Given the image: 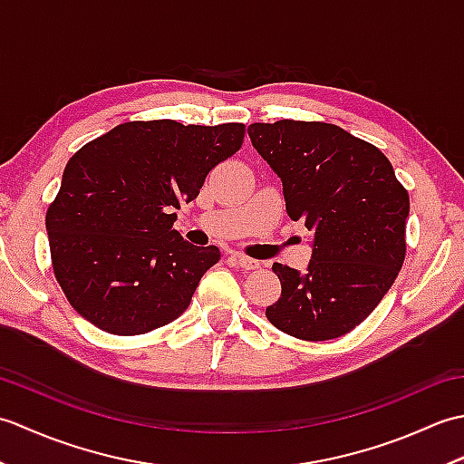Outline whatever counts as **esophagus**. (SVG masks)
<instances>
[{"label":"esophagus","instance_id":"34e87169","mask_svg":"<svg viewBox=\"0 0 464 464\" xmlns=\"http://www.w3.org/2000/svg\"><path fill=\"white\" fill-rule=\"evenodd\" d=\"M233 261L239 265L241 269L245 271H255L261 267V263L257 259H251V257H245V255H233Z\"/></svg>","mask_w":464,"mask_h":464}]
</instances>
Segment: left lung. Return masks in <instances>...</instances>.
Segmentation results:
<instances>
[{"mask_svg":"<svg viewBox=\"0 0 464 464\" xmlns=\"http://www.w3.org/2000/svg\"><path fill=\"white\" fill-rule=\"evenodd\" d=\"M257 153L283 183L285 207L311 235L303 273L273 263L281 297L265 309L279 331L329 341L369 317L405 261L409 193L377 147L321 121L253 123Z\"/></svg>","mask_w":464,"mask_h":464,"instance_id":"left-lung-1","label":"left lung"}]
</instances>
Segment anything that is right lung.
<instances>
[{"label": "right lung", "mask_w": 464, "mask_h": 464, "mask_svg": "<svg viewBox=\"0 0 464 464\" xmlns=\"http://www.w3.org/2000/svg\"><path fill=\"white\" fill-rule=\"evenodd\" d=\"M243 135V123L130 121L67 161L45 227L55 277L85 321L141 334L189 307L221 253L187 243L173 229V211L239 151Z\"/></svg>", "instance_id": "right-lung-1"}]
</instances>
